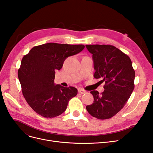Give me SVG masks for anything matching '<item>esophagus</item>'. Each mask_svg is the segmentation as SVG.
I'll return each instance as SVG.
<instances>
[{
    "label": "esophagus",
    "instance_id": "1",
    "mask_svg": "<svg viewBox=\"0 0 153 153\" xmlns=\"http://www.w3.org/2000/svg\"><path fill=\"white\" fill-rule=\"evenodd\" d=\"M78 92H79L80 94H85V92H86V91H84V90H83L82 89H78Z\"/></svg>",
    "mask_w": 153,
    "mask_h": 153
}]
</instances>
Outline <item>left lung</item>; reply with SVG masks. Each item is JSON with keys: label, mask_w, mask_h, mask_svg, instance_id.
Here are the masks:
<instances>
[{"label": "left lung", "mask_w": 153, "mask_h": 153, "mask_svg": "<svg viewBox=\"0 0 153 153\" xmlns=\"http://www.w3.org/2000/svg\"><path fill=\"white\" fill-rule=\"evenodd\" d=\"M92 54L95 78L105 84V91H92L94 102L86 106L92 116L99 119L112 117L126 105L135 87V72L130 58L109 45H85Z\"/></svg>", "instance_id": "8db88e82"}]
</instances>
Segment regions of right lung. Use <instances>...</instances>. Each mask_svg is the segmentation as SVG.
I'll use <instances>...</instances> for the list:
<instances>
[{
  "mask_svg": "<svg viewBox=\"0 0 153 153\" xmlns=\"http://www.w3.org/2000/svg\"><path fill=\"white\" fill-rule=\"evenodd\" d=\"M83 45L49 43L32 48L23 57L18 76L27 103L44 117L59 116L66 110L77 89L54 84L55 73L65 59L84 50Z\"/></svg>",
  "mask_w": 153,
  "mask_h": 153,
  "instance_id": "add662e5",
  "label": "right lung"
}]
</instances>
